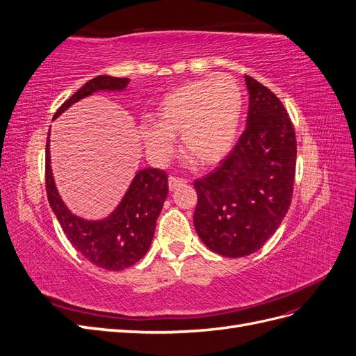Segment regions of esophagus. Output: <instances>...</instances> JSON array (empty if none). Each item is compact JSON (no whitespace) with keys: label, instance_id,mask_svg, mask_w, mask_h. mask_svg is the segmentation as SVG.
I'll return each instance as SVG.
<instances>
[{"label":"esophagus","instance_id":"1","mask_svg":"<svg viewBox=\"0 0 356 356\" xmlns=\"http://www.w3.org/2000/svg\"><path fill=\"white\" fill-rule=\"evenodd\" d=\"M184 182H186L184 179L170 177V178H169V182H168V186H169V190H170V191H174L175 188H178L179 186H182V184H184Z\"/></svg>","mask_w":356,"mask_h":356}]
</instances>
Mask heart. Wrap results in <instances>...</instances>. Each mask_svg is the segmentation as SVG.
<instances>
[{
  "label": "heart",
  "mask_w": 356,
  "mask_h": 356,
  "mask_svg": "<svg viewBox=\"0 0 356 356\" xmlns=\"http://www.w3.org/2000/svg\"><path fill=\"white\" fill-rule=\"evenodd\" d=\"M243 96L229 75L196 80L169 92L157 105L154 124H141L149 157L166 160L172 138L181 136V153L203 169L218 166L238 141Z\"/></svg>",
  "instance_id": "obj_1"
}]
</instances>
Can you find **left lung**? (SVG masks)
I'll list each match as a JSON object with an SVG mask.
<instances>
[{"mask_svg":"<svg viewBox=\"0 0 356 356\" xmlns=\"http://www.w3.org/2000/svg\"><path fill=\"white\" fill-rule=\"evenodd\" d=\"M246 127L230 156L195 181L193 215L200 241L222 257H246L270 239L286 215L296 175L297 141L282 102L245 75Z\"/></svg>","mask_w":356,"mask_h":356,"instance_id":"left-lung-1","label":"left lung"}]
</instances>
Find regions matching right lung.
I'll use <instances>...</instances> for the list:
<instances>
[{"mask_svg":"<svg viewBox=\"0 0 356 356\" xmlns=\"http://www.w3.org/2000/svg\"><path fill=\"white\" fill-rule=\"evenodd\" d=\"M129 79L98 75L86 83L53 115L58 118L71 105L98 92H123ZM50 132L46 144V188L53 213L71 245L84 258L105 270L118 272L138 263L152 245L156 221L168 197V177L163 170H138L120 203L102 220H86L72 213L62 200L50 166Z\"/></svg>","mask_w":356,"mask_h":356,"instance_id":"right-lung-1","label":"right lung"}]
</instances>
